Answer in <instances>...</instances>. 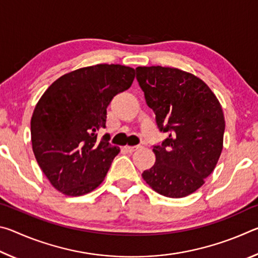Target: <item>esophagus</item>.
Wrapping results in <instances>:
<instances>
[{"instance_id":"1","label":"esophagus","mask_w":258,"mask_h":258,"mask_svg":"<svg viewBox=\"0 0 258 258\" xmlns=\"http://www.w3.org/2000/svg\"><path fill=\"white\" fill-rule=\"evenodd\" d=\"M139 146H134V147H131V146H125L124 147V150L125 151H127L128 154H132V152H134L135 150H138L139 149Z\"/></svg>"}]
</instances>
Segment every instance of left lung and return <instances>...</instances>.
Masks as SVG:
<instances>
[{"label":"left lung","instance_id":"left-lung-1","mask_svg":"<svg viewBox=\"0 0 258 258\" xmlns=\"http://www.w3.org/2000/svg\"><path fill=\"white\" fill-rule=\"evenodd\" d=\"M137 78L159 131L169 133L152 149L156 163L142 173L143 180L165 197H186L220 159L225 128L221 103L206 83L181 69L138 67Z\"/></svg>","mask_w":258,"mask_h":258}]
</instances>
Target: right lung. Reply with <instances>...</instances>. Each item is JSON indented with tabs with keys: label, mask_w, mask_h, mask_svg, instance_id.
I'll return each mask as SVG.
<instances>
[{
	"label": "right lung",
	"mask_w": 258,
	"mask_h": 258,
	"mask_svg": "<svg viewBox=\"0 0 258 258\" xmlns=\"http://www.w3.org/2000/svg\"><path fill=\"white\" fill-rule=\"evenodd\" d=\"M135 69L100 63L67 73L47 87L35 106L30 135L35 158L52 186L72 197L101 184L118 147L98 139L107 108L130 89Z\"/></svg>",
	"instance_id": "1"
}]
</instances>
